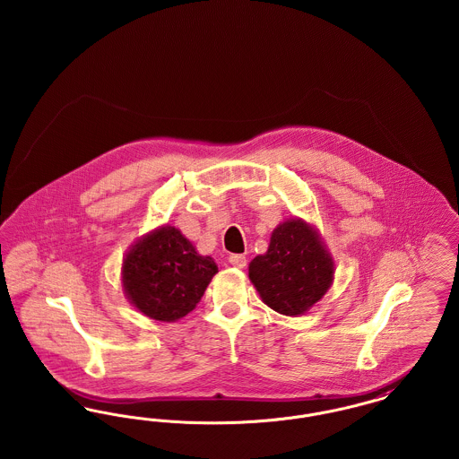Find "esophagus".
<instances>
[{"label":"esophagus","instance_id":"obj_1","mask_svg":"<svg viewBox=\"0 0 459 459\" xmlns=\"http://www.w3.org/2000/svg\"><path fill=\"white\" fill-rule=\"evenodd\" d=\"M229 263H230L234 268H244L247 260H246L244 255H230V256H229Z\"/></svg>","mask_w":459,"mask_h":459}]
</instances>
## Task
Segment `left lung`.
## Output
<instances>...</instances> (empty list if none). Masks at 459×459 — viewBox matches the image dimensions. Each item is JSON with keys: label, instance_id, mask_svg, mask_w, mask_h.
<instances>
[{"label": "left lung", "instance_id": "obj_1", "mask_svg": "<svg viewBox=\"0 0 459 459\" xmlns=\"http://www.w3.org/2000/svg\"><path fill=\"white\" fill-rule=\"evenodd\" d=\"M335 264L318 230L303 219L281 221L264 255L249 263L263 303L285 316L305 315L333 282Z\"/></svg>", "mask_w": 459, "mask_h": 459}]
</instances>
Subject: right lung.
I'll use <instances>...</instances> for the list:
<instances>
[{
	"mask_svg": "<svg viewBox=\"0 0 459 459\" xmlns=\"http://www.w3.org/2000/svg\"><path fill=\"white\" fill-rule=\"evenodd\" d=\"M219 266L201 256L172 225H161L129 247L122 287L134 307L160 322H177L196 307Z\"/></svg>",
	"mask_w": 459,
	"mask_h": 459,
	"instance_id": "obj_1",
	"label": "right lung"
}]
</instances>
